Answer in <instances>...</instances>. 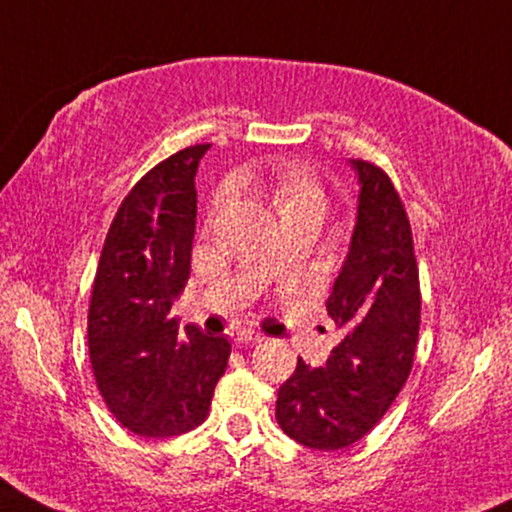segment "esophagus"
Segmentation results:
<instances>
[{"mask_svg": "<svg viewBox=\"0 0 512 512\" xmlns=\"http://www.w3.org/2000/svg\"><path fill=\"white\" fill-rule=\"evenodd\" d=\"M234 342H236V347L248 349L252 345H260V342H264V335L262 333H252V331H241L234 338Z\"/></svg>", "mask_w": 512, "mask_h": 512, "instance_id": "34e87169", "label": "esophagus"}]
</instances>
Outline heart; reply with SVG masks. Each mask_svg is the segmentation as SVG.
<instances>
[{
    "instance_id": "1",
    "label": "heart",
    "mask_w": 512,
    "mask_h": 512,
    "mask_svg": "<svg viewBox=\"0 0 512 512\" xmlns=\"http://www.w3.org/2000/svg\"><path fill=\"white\" fill-rule=\"evenodd\" d=\"M271 198L281 217L297 215V212H321L326 210V189L316 170L304 160H286L276 165L271 174ZM224 191L217 193L215 205H222Z\"/></svg>"
}]
</instances>
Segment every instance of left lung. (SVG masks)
I'll use <instances>...</instances> for the list:
<instances>
[{"mask_svg":"<svg viewBox=\"0 0 512 512\" xmlns=\"http://www.w3.org/2000/svg\"><path fill=\"white\" fill-rule=\"evenodd\" d=\"M359 212L349 255L326 309L340 328L326 366L297 359L281 385L276 420L309 449L359 442L409 378L420 331V281L411 222L383 167L354 160Z\"/></svg>","mask_w":512,"mask_h":512,"instance_id":"8db88e82","label":"left lung"}]
</instances>
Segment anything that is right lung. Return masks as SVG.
I'll return each instance as SVG.
<instances>
[{"mask_svg": "<svg viewBox=\"0 0 512 512\" xmlns=\"http://www.w3.org/2000/svg\"><path fill=\"white\" fill-rule=\"evenodd\" d=\"M210 144L181 148L148 170L115 212L87 316L96 387L139 437L189 432L208 416L231 345L179 331L172 300L191 271L196 172Z\"/></svg>", "mask_w": 512, "mask_h": 512, "instance_id": "obj_1", "label": "right lung"}]
</instances>
